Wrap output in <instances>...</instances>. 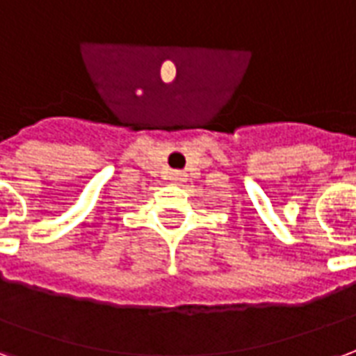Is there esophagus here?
Returning a JSON list of instances; mask_svg holds the SVG:
<instances>
[{
    "label": "esophagus",
    "mask_w": 356,
    "mask_h": 356,
    "mask_svg": "<svg viewBox=\"0 0 356 356\" xmlns=\"http://www.w3.org/2000/svg\"><path fill=\"white\" fill-rule=\"evenodd\" d=\"M172 180L184 181L186 180V172H181V170H175V172H172Z\"/></svg>",
    "instance_id": "esophagus-1"
}]
</instances>
